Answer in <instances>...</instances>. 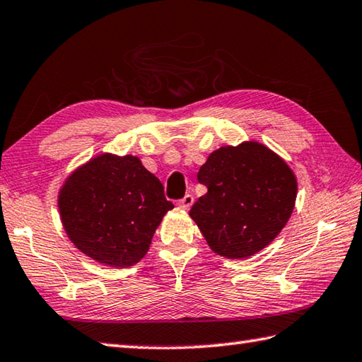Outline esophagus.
I'll return each instance as SVG.
<instances>
[{
  "mask_svg": "<svg viewBox=\"0 0 362 362\" xmlns=\"http://www.w3.org/2000/svg\"><path fill=\"white\" fill-rule=\"evenodd\" d=\"M192 204H194V197H192V194H186L185 197L177 200V205H180L181 209H185V210H187L189 206H191Z\"/></svg>",
  "mask_w": 362,
  "mask_h": 362,
  "instance_id": "34e87169",
  "label": "esophagus"
}]
</instances>
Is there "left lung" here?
<instances>
[{"mask_svg":"<svg viewBox=\"0 0 362 362\" xmlns=\"http://www.w3.org/2000/svg\"><path fill=\"white\" fill-rule=\"evenodd\" d=\"M197 181L209 191L189 215L211 250L233 259L269 245L287 224L297 199L292 170L258 142L211 152Z\"/></svg>","mask_w":362,"mask_h":362,"instance_id":"1","label":"left lung"}]
</instances>
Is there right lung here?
Wrapping results in <instances>:
<instances>
[{
  "instance_id": "add662e5",
  "label": "right lung",
  "mask_w": 362,
  "mask_h": 362,
  "mask_svg": "<svg viewBox=\"0 0 362 362\" xmlns=\"http://www.w3.org/2000/svg\"><path fill=\"white\" fill-rule=\"evenodd\" d=\"M173 206L158 177L133 156L93 158L69 176L59 194L70 240L90 258L114 268H128L144 257Z\"/></svg>"
}]
</instances>
